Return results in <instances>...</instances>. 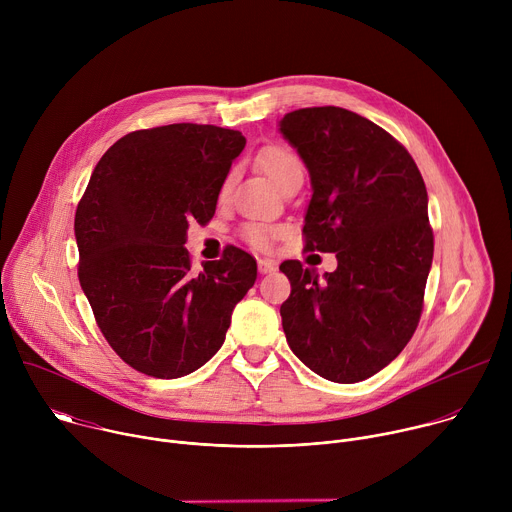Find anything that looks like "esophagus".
<instances>
[{
  "label": "esophagus",
  "instance_id": "1",
  "mask_svg": "<svg viewBox=\"0 0 512 512\" xmlns=\"http://www.w3.org/2000/svg\"><path fill=\"white\" fill-rule=\"evenodd\" d=\"M257 265H259V271H261V273H273V271L277 269L275 261H271V259H259Z\"/></svg>",
  "mask_w": 512,
  "mask_h": 512
}]
</instances>
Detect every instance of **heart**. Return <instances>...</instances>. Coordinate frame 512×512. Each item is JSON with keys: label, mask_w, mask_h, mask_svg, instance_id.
Here are the masks:
<instances>
[{"label": "heart", "mask_w": 512, "mask_h": 512, "mask_svg": "<svg viewBox=\"0 0 512 512\" xmlns=\"http://www.w3.org/2000/svg\"><path fill=\"white\" fill-rule=\"evenodd\" d=\"M257 164L279 186H283L296 172H304L300 156L294 150H289L287 145H279V143L265 145V148L257 154ZM231 182H233V174L225 178L221 186V196L229 194ZM279 235H281V227L269 225V223H247L243 227V237L257 249H267Z\"/></svg>", "instance_id": "1"}]
</instances>
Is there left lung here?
<instances>
[{"label": "left lung", "instance_id": "obj_1", "mask_svg": "<svg viewBox=\"0 0 512 512\" xmlns=\"http://www.w3.org/2000/svg\"><path fill=\"white\" fill-rule=\"evenodd\" d=\"M279 131L312 180L306 251L338 261L324 279L300 261L279 265L291 283L283 332L316 375L358 383L395 360L419 324L433 259L427 190L403 145L348 109L291 111Z\"/></svg>", "mask_w": 512, "mask_h": 512}]
</instances>
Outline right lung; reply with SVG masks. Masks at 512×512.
<instances>
[{
  "mask_svg": "<svg viewBox=\"0 0 512 512\" xmlns=\"http://www.w3.org/2000/svg\"><path fill=\"white\" fill-rule=\"evenodd\" d=\"M247 139L216 125L131 131L103 154L77 206L79 281L109 346L156 379L194 373L223 346L255 259L227 247L192 271L190 223L214 216Z\"/></svg>",
  "mask_w": 512,
  "mask_h": 512,
  "instance_id": "1",
  "label": "right lung"
}]
</instances>
